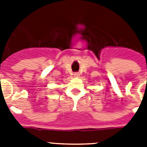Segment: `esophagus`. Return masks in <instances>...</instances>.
Returning <instances> with one entry per match:
<instances>
[{
    "label": "esophagus",
    "instance_id": "1",
    "mask_svg": "<svg viewBox=\"0 0 147 147\" xmlns=\"http://www.w3.org/2000/svg\"><path fill=\"white\" fill-rule=\"evenodd\" d=\"M74 76L75 77H79V76H80V73H78V72H76V73H74Z\"/></svg>",
    "mask_w": 147,
    "mask_h": 147
}]
</instances>
